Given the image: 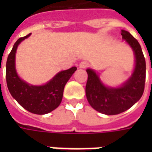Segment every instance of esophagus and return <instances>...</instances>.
Wrapping results in <instances>:
<instances>
[{
  "label": "esophagus",
  "mask_w": 152,
  "mask_h": 152,
  "mask_svg": "<svg viewBox=\"0 0 152 152\" xmlns=\"http://www.w3.org/2000/svg\"><path fill=\"white\" fill-rule=\"evenodd\" d=\"M88 66H89V63L86 62V61H82V62H80L79 64L80 68H86Z\"/></svg>",
  "instance_id": "esophagus-1"
}]
</instances>
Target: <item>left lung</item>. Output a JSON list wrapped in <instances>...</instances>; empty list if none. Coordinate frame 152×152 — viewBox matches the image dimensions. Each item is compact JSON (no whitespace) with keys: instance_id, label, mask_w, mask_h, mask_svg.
I'll return each instance as SVG.
<instances>
[{"instance_id":"obj_1","label":"left lung","mask_w":152,"mask_h":152,"mask_svg":"<svg viewBox=\"0 0 152 152\" xmlns=\"http://www.w3.org/2000/svg\"><path fill=\"white\" fill-rule=\"evenodd\" d=\"M122 39L132 48L135 66L129 79L119 87L105 86L94 70L88 68L86 94L89 105L105 115H117L130 108L141 99L146 79V61L140 45L125 30H121Z\"/></svg>"}]
</instances>
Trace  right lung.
<instances>
[{
    "label": "right lung",
    "instance_id": "1",
    "mask_svg": "<svg viewBox=\"0 0 152 152\" xmlns=\"http://www.w3.org/2000/svg\"><path fill=\"white\" fill-rule=\"evenodd\" d=\"M19 38L14 45L6 62V83L12 97L24 109L33 114L45 115L56 109L62 102L63 89L76 71V66L61 71L42 86H32L18 76L15 67V53L18 45L30 37Z\"/></svg>",
    "mask_w": 152,
    "mask_h": 152
}]
</instances>
